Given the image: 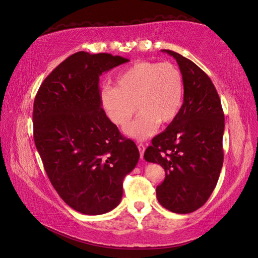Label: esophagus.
I'll return each instance as SVG.
<instances>
[{
	"mask_svg": "<svg viewBox=\"0 0 258 258\" xmlns=\"http://www.w3.org/2000/svg\"><path fill=\"white\" fill-rule=\"evenodd\" d=\"M138 149H139V153H140V158L143 159L144 152H145V145L142 144V143H138Z\"/></svg>",
	"mask_w": 258,
	"mask_h": 258,
	"instance_id": "1",
	"label": "esophagus"
}]
</instances>
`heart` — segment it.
<instances>
[{"instance_id": "obj_1", "label": "heart", "mask_w": 258, "mask_h": 258, "mask_svg": "<svg viewBox=\"0 0 258 258\" xmlns=\"http://www.w3.org/2000/svg\"><path fill=\"white\" fill-rule=\"evenodd\" d=\"M184 100L182 73L171 62L138 61L115 77L114 87L101 92V103L113 123L127 124L130 138L144 140L157 131L159 123L166 124L176 118Z\"/></svg>"}]
</instances>
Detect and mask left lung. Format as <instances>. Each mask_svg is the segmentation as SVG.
<instances>
[{
    "mask_svg": "<svg viewBox=\"0 0 258 258\" xmlns=\"http://www.w3.org/2000/svg\"><path fill=\"white\" fill-rule=\"evenodd\" d=\"M184 81L182 108L168 127L152 140L144 157L165 169L156 187L158 202L175 213L201 208L215 189L223 163L225 115L209 76L193 61L172 50Z\"/></svg>",
    "mask_w": 258,
    "mask_h": 258,
    "instance_id": "left-lung-1",
    "label": "left lung"
}]
</instances>
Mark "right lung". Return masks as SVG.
Wrapping results in <instances>:
<instances>
[{"mask_svg": "<svg viewBox=\"0 0 258 258\" xmlns=\"http://www.w3.org/2000/svg\"><path fill=\"white\" fill-rule=\"evenodd\" d=\"M129 61L111 53L79 51L58 65L33 103V137L59 197L74 210L96 216L113 210L139 150L102 109L100 76Z\"/></svg>", "mask_w": 258, "mask_h": 258, "instance_id": "1", "label": "right lung"}]
</instances>
